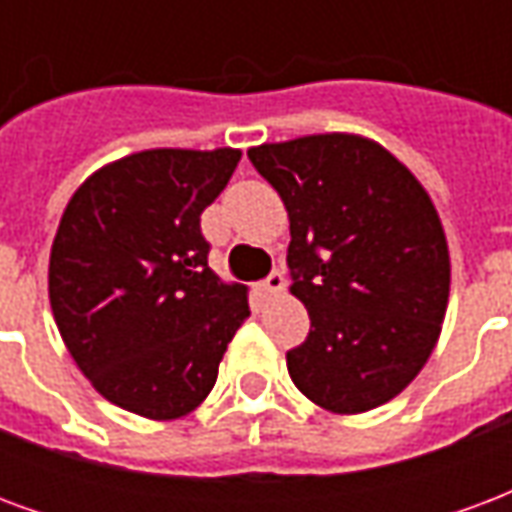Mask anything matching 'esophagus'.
<instances>
[{"label": "esophagus", "mask_w": 512, "mask_h": 512, "mask_svg": "<svg viewBox=\"0 0 512 512\" xmlns=\"http://www.w3.org/2000/svg\"><path fill=\"white\" fill-rule=\"evenodd\" d=\"M260 288H263V293H266V296H279V293L285 290V277H282V271H271V274H268V279L263 282V285H260Z\"/></svg>", "instance_id": "esophagus-1"}]
</instances>
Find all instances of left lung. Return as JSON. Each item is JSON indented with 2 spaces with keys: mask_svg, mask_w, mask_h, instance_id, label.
Segmentation results:
<instances>
[{
  "mask_svg": "<svg viewBox=\"0 0 512 512\" xmlns=\"http://www.w3.org/2000/svg\"><path fill=\"white\" fill-rule=\"evenodd\" d=\"M290 219V293L310 312L288 351L301 395L362 414L406 389L439 340L450 252L428 191L389 150L356 134L252 147Z\"/></svg>",
  "mask_w": 512,
  "mask_h": 512,
  "instance_id": "left-lung-1",
  "label": "left lung"
}]
</instances>
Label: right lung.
Instances as JSON below:
<instances>
[{
	"label": "right lung",
	"instance_id": "right-lung-1",
	"mask_svg": "<svg viewBox=\"0 0 512 512\" xmlns=\"http://www.w3.org/2000/svg\"><path fill=\"white\" fill-rule=\"evenodd\" d=\"M241 150L158 147L76 189L51 244L49 299L73 362L101 395L147 419L200 406L249 315L244 285L208 268L200 230Z\"/></svg>",
	"mask_w": 512,
	"mask_h": 512
}]
</instances>
